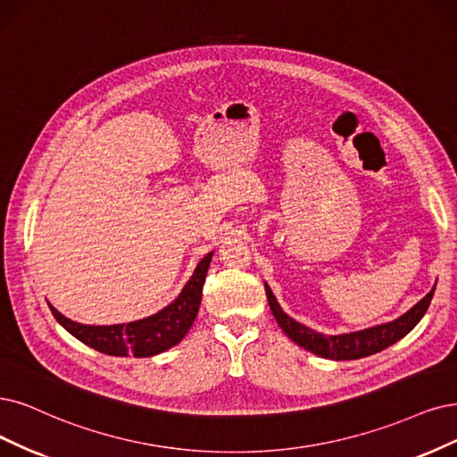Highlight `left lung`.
Returning <instances> with one entry per match:
<instances>
[{"label": "left lung", "mask_w": 457, "mask_h": 457, "mask_svg": "<svg viewBox=\"0 0 457 457\" xmlns=\"http://www.w3.org/2000/svg\"><path fill=\"white\" fill-rule=\"evenodd\" d=\"M435 286L424 299H420L411 311L394 320V322L380 324V326L367 328L353 333H343V335H324L295 322L294 318H290L280 309L277 297L273 295L271 288H269L267 284H265V294L277 324L295 345L316 353L320 358L345 361V360H360L365 356H373V353L395 345L397 341L403 339L404 335L411 333L420 320L424 318L426 311L429 309V303L435 294Z\"/></svg>", "instance_id": "1"}]
</instances>
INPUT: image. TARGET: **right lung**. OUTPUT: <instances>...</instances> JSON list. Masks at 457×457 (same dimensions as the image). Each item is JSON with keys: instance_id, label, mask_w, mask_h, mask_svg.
Listing matches in <instances>:
<instances>
[{"instance_id": "right-lung-1", "label": "right lung", "mask_w": 457, "mask_h": 457, "mask_svg": "<svg viewBox=\"0 0 457 457\" xmlns=\"http://www.w3.org/2000/svg\"><path fill=\"white\" fill-rule=\"evenodd\" d=\"M212 260V252L203 258L190 280L186 282L179 297L162 309L143 320H135L129 324H114V326H84L60 314L53 305V311L58 324L70 331L75 339L92 346L97 352H104L107 356H133V358H150L179 345L184 335L192 328L201 305L203 284L209 271Z\"/></svg>"}]
</instances>
